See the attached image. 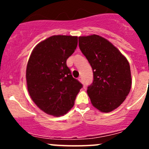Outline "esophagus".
<instances>
[{"instance_id": "34e87169", "label": "esophagus", "mask_w": 149, "mask_h": 149, "mask_svg": "<svg viewBox=\"0 0 149 149\" xmlns=\"http://www.w3.org/2000/svg\"><path fill=\"white\" fill-rule=\"evenodd\" d=\"M78 81H80V82H81V84H84V79H83V77H79V78H78Z\"/></svg>"}]
</instances>
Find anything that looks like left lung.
I'll use <instances>...</instances> for the list:
<instances>
[{"mask_svg":"<svg viewBox=\"0 0 149 149\" xmlns=\"http://www.w3.org/2000/svg\"><path fill=\"white\" fill-rule=\"evenodd\" d=\"M79 48L93 68V82L87 94L103 113L120 106L131 90V74L126 57L107 39L98 35L79 36Z\"/></svg>","mask_w":149,"mask_h":149,"instance_id":"obj_1","label":"left lung"}]
</instances>
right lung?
<instances>
[{
	"mask_svg": "<svg viewBox=\"0 0 149 149\" xmlns=\"http://www.w3.org/2000/svg\"><path fill=\"white\" fill-rule=\"evenodd\" d=\"M77 36H52L33 50L26 69L27 90L45 113L63 116L74 104L83 85L72 75L67 59L74 52Z\"/></svg>",
	"mask_w": 149,
	"mask_h": 149,
	"instance_id": "obj_1",
	"label": "right lung"
}]
</instances>
